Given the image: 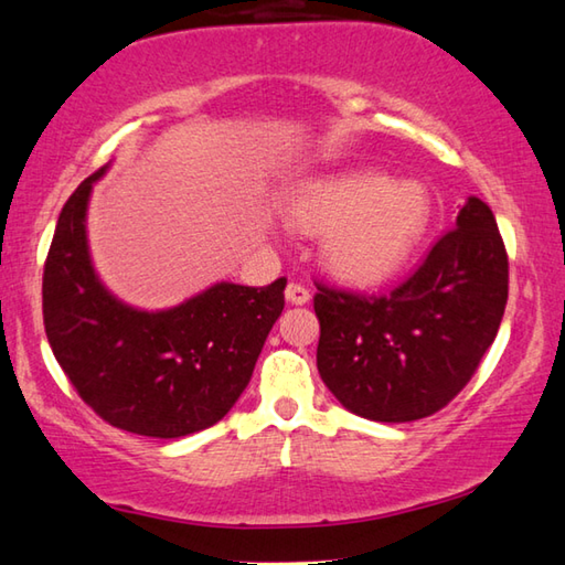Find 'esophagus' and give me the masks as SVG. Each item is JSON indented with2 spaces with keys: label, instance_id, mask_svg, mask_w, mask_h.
Listing matches in <instances>:
<instances>
[{
  "label": "esophagus",
  "instance_id": "34e87169",
  "mask_svg": "<svg viewBox=\"0 0 565 565\" xmlns=\"http://www.w3.org/2000/svg\"><path fill=\"white\" fill-rule=\"evenodd\" d=\"M286 301H289V303H296V306H303V303H309V301H311V291L306 289L303 284H296V281H291L289 286H286Z\"/></svg>",
  "mask_w": 565,
  "mask_h": 565
}]
</instances>
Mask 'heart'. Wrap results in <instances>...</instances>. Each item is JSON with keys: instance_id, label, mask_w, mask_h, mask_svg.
<instances>
[{"instance_id": "obj_1", "label": "heart", "mask_w": 565, "mask_h": 565, "mask_svg": "<svg viewBox=\"0 0 565 565\" xmlns=\"http://www.w3.org/2000/svg\"><path fill=\"white\" fill-rule=\"evenodd\" d=\"M433 194L415 180L345 170L306 180L286 202L294 230L323 234L326 269L353 286H377L413 259L433 222Z\"/></svg>"}]
</instances>
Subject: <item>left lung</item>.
Here are the masks:
<instances>
[{
	"instance_id": "8db88e82",
	"label": "left lung",
	"mask_w": 565,
	"mask_h": 565,
	"mask_svg": "<svg viewBox=\"0 0 565 565\" xmlns=\"http://www.w3.org/2000/svg\"><path fill=\"white\" fill-rule=\"evenodd\" d=\"M316 286V365L326 387L365 419L413 423L443 409L494 343L509 259L489 204L469 198L455 230L390 294Z\"/></svg>"
}]
</instances>
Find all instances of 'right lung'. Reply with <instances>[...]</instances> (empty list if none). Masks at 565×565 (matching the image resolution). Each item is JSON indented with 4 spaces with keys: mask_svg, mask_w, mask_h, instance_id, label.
I'll return each mask as SVG.
<instances>
[{
    "mask_svg": "<svg viewBox=\"0 0 565 565\" xmlns=\"http://www.w3.org/2000/svg\"><path fill=\"white\" fill-rule=\"evenodd\" d=\"M100 168L58 214L44 264V328L81 399L108 425L175 439L230 413L284 311L286 279L220 281L166 311L122 303L98 279L86 212Z\"/></svg>",
    "mask_w": 565,
    "mask_h": 565,
    "instance_id": "add662e5",
    "label": "right lung"
}]
</instances>
